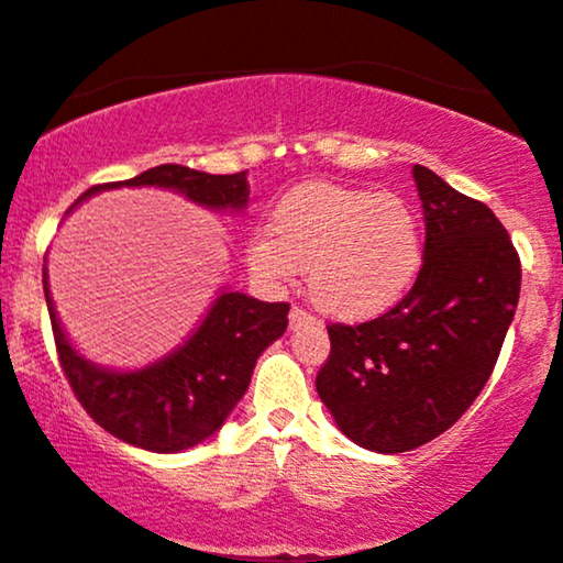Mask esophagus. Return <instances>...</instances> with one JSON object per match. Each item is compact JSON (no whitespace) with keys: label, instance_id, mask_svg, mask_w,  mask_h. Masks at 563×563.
<instances>
[{"label":"esophagus","instance_id":"obj_1","mask_svg":"<svg viewBox=\"0 0 563 563\" xmlns=\"http://www.w3.org/2000/svg\"><path fill=\"white\" fill-rule=\"evenodd\" d=\"M290 327H301V324H317V317H311L309 311L301 309V306H294L290 309Z\"/></svg>","mask_w":563,"mask_h":563}]
</instances>
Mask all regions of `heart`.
<instances>
[{"label": "heart", "mask_w": 563, "mask_h": 563, "mask_svg": "<svg viewBox=\"0 0 563 563\" xmlns=\"http://www.w3.org/2000/svg\"><path fill=\"white\" fill-rule=\"evenodd\" d=\"M249 267L275 283L309 269L324 314L361 322L402 301L426 260L423 218L408 199L343 184H298L246 249Z\"/></svg>", "instance_id": "1"}]
</instances>
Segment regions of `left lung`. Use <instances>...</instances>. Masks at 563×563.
I'll use <instances>...</instances> for the list:
<instances>
[{"mask_svg":"<svg viewBox=\"0 0 563 563\" xmlns=\"http://www.w3.org/2000/svg\"><path fill=\"white\" fill-rule=\"evenodd\" d=\"M426 218L421 277L361 324H330L319 400L364 450L397 454L444 433L486 387L519 301L517 249L478 199L412 166Z\"/></svg>","mask_w":563,"mask_h":563,"instance_id":"obj_1","label":"left lung"}]
</instances>
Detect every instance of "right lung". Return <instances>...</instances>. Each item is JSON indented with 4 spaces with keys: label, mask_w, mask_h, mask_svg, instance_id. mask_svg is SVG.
<instances>
[{
    "label": "right lung",
    "mask_w": 563,
    "mask_h": 563,
    "mask_svg": "<svg viewBox=\"0 0 563 563\" xmlns=\"http://www.w3.org/2000/svg\"><path fill=\"white\" fill-rule=\"evenodd\" d=\"M119 187L174 189L210 210L241 212L249 202L246 170L216 176L163 163L130 181L90 187L75 205ZM44 294L59 364L88 416L111 437L161 454L189 450L225 423L244 397L262 351L286 332L290 309L288 303L257 301L239 290H220L187 343L145 368L113 372L92 364L67 340L48 296L46 265Z\"/></svg>",
    "instance_id": "1"
}]
</instances>
